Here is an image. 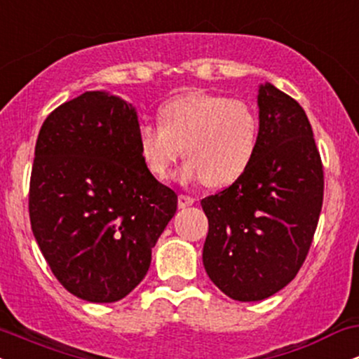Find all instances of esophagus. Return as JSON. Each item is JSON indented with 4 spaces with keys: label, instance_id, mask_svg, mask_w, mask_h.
<instances>
[{
    "label": "esophagus",
    "instance_id": "1",
    "mask_svg": "<svg viewBox=\"0 0 359 359\" xmlns=\"http://www.w3.org/2000/svg\"><path fill=\"white\" fill-rule=\"evenodd\" d=\"M194 204V199L191 196H185V194H180L179 196V208L184 209V208H189V205Z\"/></svg>",
    "mask_w": 359,
    "mask_h": 359
}]
</instances>
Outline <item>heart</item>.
I'll return each mask as SVG.
<instances>
[{"label":"heart","instance_id":"obj_1","mask_svg":"<svg viewBox=\"0 0 359 359\" xmlns=\"http://www.w3.org/2000/svg\"><path fill=\"white\" fill-rule=\"evenodd\" d=\"M160 125L138 128V151L148 172L168 179L182 155V182L224 187L248 170L258 147V116L245 101L217 94H187L158 111Z\"/></svg>","mask_w":359,"mask_h":359}]
</instances>
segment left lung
Wrapping results in <instances>:
<instances>
[{"instance_id": "obj_1", "label": "left lung", "mask_w": 359, "mask_h": 359, "mask_svg": "<svg viewBox=\"0 0 359 359\" xmlns=\"http://www.w3.org/2000/svg\"><path fill=\"white\" fill-rule=\"evenodd\" d=\"M258 108V147L248 170L201 201L209 221L204 269L240 302L270 297L295 278L324 197L323 162L302 106L266 82Z\"/></svg>"}]
</instances>
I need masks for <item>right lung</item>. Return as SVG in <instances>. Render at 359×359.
Wrapping results in <instances>:
<instances>
[{
  "mask_svg": "<svg viewBox=\"0 0 359 359\" xmlns=\"http://www.w3.org/2000/svg\"><path fill=\"white\" fill-rule=\"evenodd\" d=\"M137 111L88 90L48 114L30 177L32 231L65 290L116 302L145 278L177 194L148 172Z\"/></svg>",
  "mask_w": 359,
  "mask_h": 359,
  "instance_id": "add662e5",
  "label": "right lung"
}]
</instances>
